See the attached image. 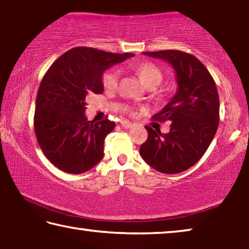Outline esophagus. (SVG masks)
<instances>
[{
    "label": "esophagus",
    "mask_w": 249,
    "mask_h": 249,
    "mask_svg": "<svg viewBox=\"0 0 249 249\" xmlns=\"http://www.w3.org/2000/svg\"><path fill=\"white\" fill-rule=\"evenodd\" d=\"M121 125H122V127H124L126 129L132 128L134 126V124L130 123V122H128V121H121Z\"/></svg>",
    "instance_id": "obj_1"
}]
</instances>
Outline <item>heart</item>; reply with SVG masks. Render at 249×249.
Listing matches in <instances>:
<instances>
[{
  "label": "heart",
  "mask_w": 249,
  "mask_h": 249,
  "mask_svg": "<svg viewBox=\"0 0 249 249\" xmlns=\"http://www.w3.org/2000/svg\"><path fill=\"white\" fill-rule=\"evenodd\" d=\"M137 74L140 75V78L142 80L147 87L149 89H155L157 88L160 83L162 82L163 74L161 69L159 68L157 65L153 64V62H142L136 66ZM120 72L116 69H109L105 71L102 75V84L104 89L107 90H114L119 83ZM128 111L134 114L135 111L133 107H127Z\"/></svg>",
  "instance_id": "obj_1"
}]
</instances>
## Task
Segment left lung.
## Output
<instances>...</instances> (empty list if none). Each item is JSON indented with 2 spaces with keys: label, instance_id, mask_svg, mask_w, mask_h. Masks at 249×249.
<instances>
[{
  "label": "left lung",
  "instance_id": "1",
  "mask_svg": "<svg viewBox=\"0 0 249 249\" xmlns=\"http://www.w3.org/2000/svg\"><path fill=\"white\" fill-rule=\"evenodd\" d=\"M169 62L178 88L156 121H170V130L161 134L145 126L148 138L141 155L148 165L162 174H179L199 161L213 141L220 121V100L215 82L205 66L180 50L144 53Z\"/></svg>",
  "mask_w": 249,
  "mask_h": 249
}]
</instances>
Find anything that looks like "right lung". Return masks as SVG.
Listing matches in <instances>:
<instances>
[{
	"mask_svg": "<svg viewBox=\"0 0 249 249\" xmlns=\"http://www.w3.org/2000/svg\"><path fill=\"white\" fill-rule=\"evenodd\" d=\"M133 56L75 47L59 57L44 75L36 98L34 129L43 153L58 169L82 174L103 158L104 140L115 123L107 119L88 121V95L102 94L104 71Z\"/></svg>",
	"mask_w": 249,
	"mask_h": 249,
	"instance_id": "right-lung-1",
	"label": "right lung"
}]
</instances>
